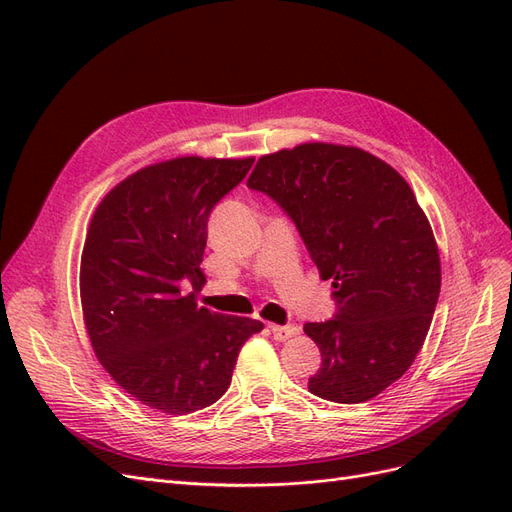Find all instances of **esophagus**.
I'll use <instances>...</instances> for the list:
<instances>
[{
  "label": "esophagus",
  "instance_id": "1",
  "mask_svg": "<svg viewBox=\"0 0 512 512\" xmlns=\"http://www.w3.org/2000/svg\"><path fill=\"white\" fill-rule=\"evenodd\" d=\"M269 329L273 333V339H277V342H286V339L299 333V329L292 327V324H286V327H280V324H269Z\"/></svg>",
  "mask_w": 512,
  "mask_h": 512
}]
</instances>
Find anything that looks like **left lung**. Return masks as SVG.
I'll use <instances>...</instances> for the list:
<instances>
[{"label":"left lung","instance_id":"8db88e82","mask_svg":"<svg viewBox=\"0 0 512 512\" xmlns=\"http://www.w3.org/2000/svg\"><path fill=\"white\" fill-rule=\"evenodd\" d=\"M247 188L297 226L337 312L307 322L322 363L309 391L363 404L414 363L440 294V254L427 215L393 166L359 147L305 143L262 156Z\"/></svg>","mask_w":512,"mask_h":512}]
</instances>
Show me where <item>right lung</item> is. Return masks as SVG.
I'll return each instance as SVG.
<instances>
[{"label": "right lung", "mask_w": 512, "mask_h": 512, "mask_svg": "<svg viewBox=\"0 0 512 512\" xmlns=\"http://www.w3.org/2000/svg\"><path fill=\"white\" fill-rule=\"evenodd\" d=\"M254 158H175L117 183L81 256L85 329L102 367L141 404L192 414L218 401L262 324L198 307L211 209Z\"/></svg>", "instance_id": "right-lung-1"}]
</instances>
